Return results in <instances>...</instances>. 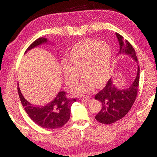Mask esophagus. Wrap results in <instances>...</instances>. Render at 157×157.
<instances>
[{
  "instance_id": "34e87169",
  "label": "esophagus",
  "mask_w": 157,
  "mask_h": 157,
  "mask_svg": "<svg viewBox=\"0 0 157 157\" xmlns=\"http://www.w3.org/2000/svg\"><path fill=\"white\" fill-rule=\"evenodd\" d=\"M81 100H82V101H84V102H90V101L91 100V98H81Z\"/></svg>"
}]
</instances>
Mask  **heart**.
Wrapping results in <instances>:
<instances>
[{"label": "heart", "mask_w": 157, "mask_h": 157, "mask_svg": "<svg viewBox=\"0 0 157 157\" xmlns=\"http://www.w3.org/2000/svg\"><path fill=\"white\" fill-rule=\"evenodd\" d=\"M111 49L107 44L85 39L75 45L67 59L62 63V73L66 83L73 86L78 81L80 71L84 77L76 86V94L91 91L94 82L104 84L109 77Z\"/></svg>", "instance_id": "heart-1"}]
</instances>
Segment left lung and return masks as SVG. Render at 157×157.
Listing matches in <instances>:
<instances>
[{
  "label": "left lung",
  "mask_w": 157,
  "mask_h": 157,
  "mask_svg": "<svg viewBox=\"0 0 157 157\" xmlns=\"http://www.w3.org/2000/svg\"><path fill=\"white\" fill-rule=\"evenodd\" d=\"M120 45L118 54L129 55L136 62L138 61L136 52L129 42L123 36L116 33ZM140 68L138 66L137 75L135 80L129 88L118 89L111 79H109L105 88L95 95V99L102 104V109L95 119L103 124H111L123 118L131 109L136 98L139 86Z\"/></svg>",
  "instance_id": "obj_1"
}]
</instances>
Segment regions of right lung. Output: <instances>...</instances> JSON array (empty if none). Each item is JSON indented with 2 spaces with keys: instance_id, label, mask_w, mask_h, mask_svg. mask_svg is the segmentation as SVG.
I'll list each match as a JSON object with an SVG mask.
<instances>
[{
  "instance_id": "obj_1",
  "label": "right lung",
  "mask_w": 157,
  "mask_h": 157,
  "mask_svg": "<svg viewBox=\"0 0 157 157\" xmlns=\"http://www.w3.org/2000/svg\"><path fill=\"white\" fill-rule=\"evenodd\" d=\"M47 42L46 38L40 37L30 45L25 52ZM17 89L21 104L26 113L39 126L47 129L59 128L64 125L70 119L71 107L76 102V99L66 97V92L59 91L55 99L46 106H34L25 99L21 94L19 86H18Z\"/></svg>"
}]
</instances>
